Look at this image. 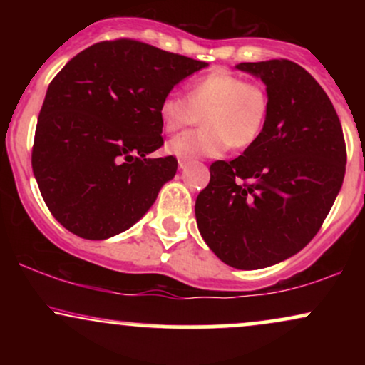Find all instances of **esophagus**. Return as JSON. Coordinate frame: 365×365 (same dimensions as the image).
<instances>
[{"label": "esophagus", "mask_w": 365, "mask_h": 365, "mask_svg": "<svg viewBox=\"0 0 365 365\" xmlns=\"http://www.w3.org/2000/svg\"><path fill=\"white\" fill-rule=\"evenodd\" d=\"M178 166H180V170H185L187 168V161H183V159H178Z\"/></svg>", "instance_id": "esophagus-1"}]
</instances>
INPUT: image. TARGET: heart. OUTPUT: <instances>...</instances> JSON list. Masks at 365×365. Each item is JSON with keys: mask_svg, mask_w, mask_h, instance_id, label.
I'll use <instances>...</instances> for the list:
<instances>
[{"mask_svg": "<svg viewBox=\"0 0 365 365\" xmlns=\"http://www.w3.org/2000/svg\"><path fill=\"white\" fill-rule=\"evenodd\" d=\"M271 99L259 81H244L230 70H212L188 86L187 98L171 92L159 104V121L166 133L197 123L204 128L173 137L166 153L183 161L217 158L226 149L245 150L261 137Z\"/></svg>", "mask_w": 365, "mask_h": 365, "instance_id": "b5f03b06", "label": "heart"}]
</instances>
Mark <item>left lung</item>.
<instances>
[{
    "mask_svg": "<svg viewBox=\"0 0 365 365\" xmlns=\"http://www.w3.org/2000/svg\"><path fill=\"white\" fill-rule=\"evenodd\" d=\"M269 92L252 148L209 166L195 200L209 249L237 269H261L302 250L324 223L345 177L346 148L328 94L290 60L240 63Z\"/></svg>",
    "mask_w": 365,
    "mask_h": 365,
    "instance_id": "left-lung-1",
    "label": "left lung"
}]
</instances>
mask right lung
Returning a JSON list of instances; mask_svg holds the SVG:
<instances>
[{
  "label": "right lung",
  "mask_w": 365,
  "mask_h": 365,
  "mask_svg": "<svg viewBox=\"0 0 365 365\" xmlns=\"http://www.w3.org/2000/svg\"><path fill=\"white\" fill-rule=\"evenodd\" d=\"M207 63L135 39L103 41L49 83L37 120L32 171L46 206L73 235L104 240L128 230L175 177L159 104Z\"/></svg>",
  "instance_id": "add662e5"
}]
</instances>
